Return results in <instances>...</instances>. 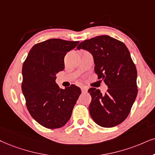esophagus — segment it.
Instances as JSON below:
<instances>
[{
	"instance_id": "34e87169",
	"label": "esophagus",
	"mask_w": 155,
	"mask_h": 155,
	"mask_svg": "<svg viewBox=\"0 0 155 155\" xmlns=\"http://www.w3.org/2000/svg\"><path fill=\"white\" fill-rule=\"evenodd\" d=\"M81 89L82 93H86V92H87V91H88L87 88L85 87H81Z\"/></svg>"
}]
</instances>
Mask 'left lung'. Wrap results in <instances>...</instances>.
Returning a JSON list of instances; mask_svg holds the SVG:
<instances>
[{
  "instance_id": "left-lung-1",
  "label": "left lung",
  "mask_w": 155,
  "mask_h": 155,
  "mask_svg": "<svg viewBox=\"0 0 155 155\" xmlns=\"http://www.w3.org/2000/svg\"><path fill=\"white\" fill-rule=\"evenodd\" d=\"M76 48L91 53L98 79L108 87L104 94L96 88L88 91L91 97L89 107L91 118L102 127L121 124L128 117L138 91L137 72L128 48L107 35L84 41Z\"/></svg>"
}]
</instances>
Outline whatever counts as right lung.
<instances>
[{
  "label": "right lung",
  "instance_id": "add662e5",
  "mask_svg": "<svg viewBox=\"0 0 155 155\" xmlns=\"http://www.w3.org/2000/svg\"><path fill=\"white\" fill-rule=\"evenodd\" d=\"M79 41L52 38L35 44L23 62L21 88L31 117L48 129L64 126L81 91L71 84L65 89L56 84L64 69V57Z\"/></svg>",
  "mask_w": 155,
  "mask_h": 155
}]
</instances>
